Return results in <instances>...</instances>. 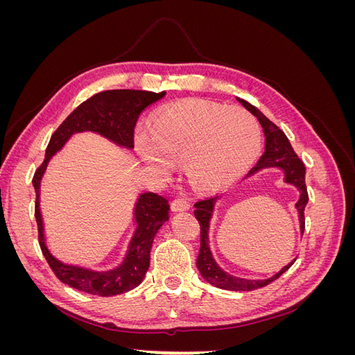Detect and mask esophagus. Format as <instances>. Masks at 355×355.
Here are the masks:
<instances>
[{"instance_id": "1", "label": "esophagus", "mask_w": 355, "mask_h": 355, "mask_svg": "<svg viewBox=\"0 0 355 355\" xmlns=\"http://www.w3.org/2000/svg\"><path fill=\"white\" fill-rule=\"evenodd\" d=\"M189 209V201L182 197H176L173 201H171V210L173 211H185Z\"/></svg>"}]
</instances>
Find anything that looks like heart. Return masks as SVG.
Wrapping results in <instances>:
<instances>
[{
	"label": "heart",
	"instance_id": "b5f03b06",
	"mask_svg": "<svg viewBox=\"0 0 355 355\" xmlns=\"http://www.w3.org/2000/svg\"><path fill=\"white\" fill-rule=\"evenodd\" d=\"M261 125L241 106L202 99L184 101L158 112L151 133L137 132L136 149L158 173L184 161L189 185L220 191L240 179L261 153Z\"/></svg>",
	"mask_w": 355,
	"mask_h": 355
}]
</instances>
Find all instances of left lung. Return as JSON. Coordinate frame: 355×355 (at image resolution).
<instances>
[{
    "instance_id": "obj_1",
    "label": "left lung",
    "mask_w": 355,
    "mask_h": 355,
    "mask_svg": "<svg viewBox=\"0 0 355 355\" xmlns=\"http://www.w3.org/2000/svg\"><path fill=\"white\" fill-rule=\"evenodd\" d=\"M240 103L244 106L245 110H249L253 115L257 116L259 120L263 133L266 136L265 141V153L257 161L256 166L250 168L249 175L250 176L256 171H259L266 167H280L284 171V180L287 184L295 185L300 191V197L299 201L296 202V209L299 211V222H300V232L304 234L305 231V206L308 202V192H306V185H305V166L302 163L296 153L293 151L292 145H290L288 139L286 135L278 128L272 121L268 120V118L253 106L252 103L245 102L243 99H239ZM214 201L216 198H206V200H200L194 204V214L200 223L201 228V237H200V252L197 257V268L200 274L202 275L204 280L210 283L214 287H219L223 290H234V292H250V290H256L265 287L274 280H277L278 277L283 275L290 266L295 263L286 265L280 272H277L271 278H266V280H247V278H240L231 275L228 272H225L222 268L216 263V261L213 259V254L210 252L209 247V227H210V219L213 214V207H214Z\"/></svg>"
}]
</instances>
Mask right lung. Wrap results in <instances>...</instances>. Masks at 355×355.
I'll use <instances>...</instances> for the list:
<instances>
[{
	"mask_svg": "<svg viewBox=\"0 0 355 355\" xmlns=\"http://www.w3.org/2000/svg\"><path fill=\"white\" fill-rule=\"evenodd\" d=\"M166 92H144V90H106L92 96L73 110L56 132L51 135L46 149V158L35 170L32 184L35 188V219L38 225V243L47 263L62 283H65L81 292L114 296L128 292L142 283L149 268V252L157 231L168 220V201L154 194L145 192L139 197L135 207L137 228L128 244V250L123 263L112 271L98 272L85 270L81 266H72L59 262L53 256L44 239L42 218L40 211V182L44 175L50 158L67 144L73 133L94 132L105 136L116 145L132 149L135 146V125L139 115L149 105L164 98Z\"/></svg>",
	"mask_w": 355,
	"mask_h": 355,
	"instance_id": "obj_1",
	"label": "right lung"
}]
</instances>
